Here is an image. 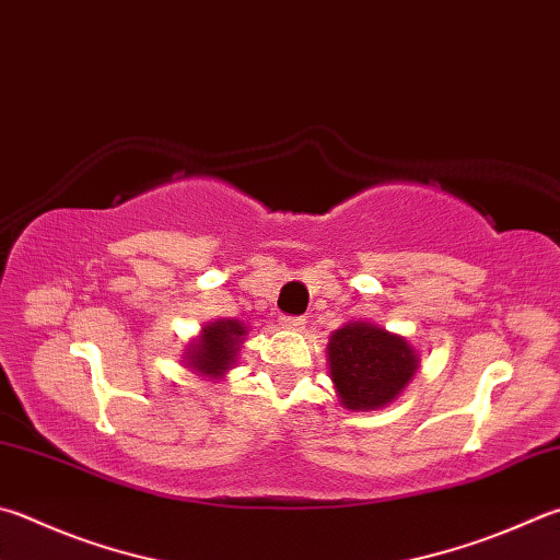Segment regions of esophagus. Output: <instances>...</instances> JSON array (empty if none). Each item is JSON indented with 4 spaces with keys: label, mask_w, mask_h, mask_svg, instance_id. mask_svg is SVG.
<instances>
[{
    "label": "esophagus",
    "mask_w": 560,
    "mask_h": 560,
    "mask_svg": "<svg viewBox=\"0 0 560 560\" xmlns=\"http://www.w3.org/2000/svg\"><path fill=\"white\" fill-rule=\"evenodd\" d=\"M279 325H281L283 330H301L303 325H306V320H303V318H293V315H281Z\"/></svg>",
    "instance_id": "esophagus-1"
}]
</instances>
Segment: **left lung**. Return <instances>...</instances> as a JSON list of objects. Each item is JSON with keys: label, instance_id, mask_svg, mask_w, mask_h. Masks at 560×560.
Masks as SVG:
<instances>
[{"label": "left lung", "instance_id": "obj_1", "mask_svg": "<svg viewBox=\"0 0 560 560\" xmlns=\"http://www.w3.org/2000/svg\"><path fill=\"white\" fill-rule=\"evenodd\" d=\"M419 350L368 320L345 323L330 335L328 374L340 406L377 411L399 396L419 370Z\"/></svg>", "mask_w": 560, "mask_h": 560}]
</instances>
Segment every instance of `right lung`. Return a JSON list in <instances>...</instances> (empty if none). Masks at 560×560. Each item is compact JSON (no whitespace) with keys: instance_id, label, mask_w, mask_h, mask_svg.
<instances>
[{"instance_id":"right-lung-1","label":"right lung","mask_w":560,"mask_h":560,"mask_svg":"<svg viewBox=\"0 0 560 560\" xmlns=\"http://www.w3.org/2000/svg\"><path fill=\"white\" fill-rule=\"evenodd\" d=\"M247 325L237 318H218L200 328L183 352V364L208 380H222L237 364L240 345L245 342Z\"/></svg>"}]
</instances>
